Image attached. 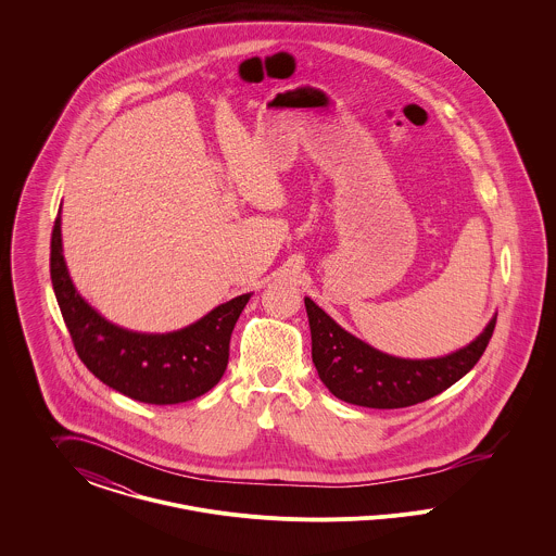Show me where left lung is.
I'll use <instances>...</instances> for the list:
<instances>
[{
    "label": "left lung",
    "mask_w": 556,
    "mask_h": 556,
    "mask_svg": "<svg viewBox=\"0 0 556 556\" xmlns=\"http://www.w3.org/2000/svg\"><path fill=\"white\" fill-rule=\"evenodd\" d=\"M304 304L320 381L333 396L367 408H404L442 394L476 367L496 327L494 317L477 340L448 356L410 361L354 338L311 298H304Z\"/></svg>",
    "instance_id": "8db88e82"
}]
</instances>
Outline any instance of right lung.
Instances as JSON below:
<instances>
[{
    "label": "right lung",
    "instance_id": "obj_1",
    "mask_svg": "<svg viewBox=\"0 0 556 556\" xmlns=\"http://www.w3.org/2000/svg\"><path fill=\"white\" fill-rule=\"evenodd\" d=\"M50 275L60 313L83 365L108 388L146 404H179L212 390L229 363V342L252 293L216 306L170 333H137L108 323L75 290L53 223Z\"/></svg>",
    "mask_w": 556,
    "mask_h": 556
}]
</instances>
